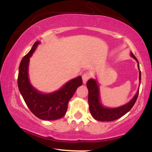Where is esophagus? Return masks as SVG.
I'll use <instances>...</instances> for the list:
<instances>
[{
  "mask_svg": "<svg viewBox=\"0 0 152 152\" xmlns=\"http://www.w3.org/2000/svg\"><path fill=\"white\" fill-rule=\"evenodd\" d=\"M91 77V74L89 72H85L84 74L82 75V79H83V83H86L87 81H88V79H89Z\"/></svg>",
  "mask_w": 152,
  "mask_h": 152,
  "instance_id": "34e87169",
  "label": "esophagus"
}]
</instances>
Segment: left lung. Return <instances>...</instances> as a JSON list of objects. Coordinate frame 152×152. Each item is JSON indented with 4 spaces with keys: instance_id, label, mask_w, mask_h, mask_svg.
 I'll list each match as a JSON object with an SVG mask.
<instances>
[{
    "instance_id": "obj_1",
    "label": "left lung",
    "mask_w": 152,
    "mask_h": 152,
    "mask_svg": "<svg viewBox=\"0 0 152 152\" xmlns=\"http://www.w3.org/2000/svg\"><path fill=\"white\" fill-rule=\"evenodd\" d=\"M131 56L136 59L138 63V68L139 69V61L134 56L132 53H131ZM141 71L139 69V82H141ZM87 88L88 90V102L89 104V110L91 114L95 119L101 121H111L118 119L124 115H125L127 112L132 109L133 106L137 101L138 95H139V89H138L137 94L134 96V98L127 103L125 105L119 106L118 108H106L102 106L100 102V95H99V87L97 84L96 81L94 79H89L86 83ZM140 86V83H139Z\"/></svg>"
}]
</instances>
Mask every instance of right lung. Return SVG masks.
Instances as JSON below:
<instances>
[{"mask_svg":"<svg viewBox=\"0 0 152 152\" xmlns=\"http://www.w3.org/2000/svg\"><path fill=\"white\" fill-rule=\"evenodd\" d=\"M40 41H36L20 61L18 69V86L26 105L31 112L42 120H56L66 114L68 103L78 86H81V76L73 78L61 88L50 94H43L34 88L28 78V64Z\"/></svg>","mask_w":152,"mask_h":152,"instance_id":"right-lung-1","label":"right lung"}]
</instances>
